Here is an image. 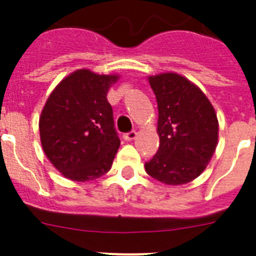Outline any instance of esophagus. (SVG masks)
Masks as SVG:
<instances>
[{"label":"esophagus","instance_id":"1","mask_svg":"<svg viewBox=\"0 0 256 256\" xmlns=\"http://www.w3.org/2000/svg\"><path fill=\"white\" fill-rule=\"evenodd\" d=\"M136 136H137L136 130H130V132H126V133H124V134H123L124 140H126V141L133 140V138H134Z\"/></svg>","mask_w":256,"mask_h":256}]
</instances>
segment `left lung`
<instances>
[{
	"label": "left lung",
	"mask_w": 256,
	"mask_h": 256,
	"mask_svg": "<svg viewBox=\"0 0 256 256\" xmlns=\"http://www.w3.org/2000/svg\"><path fill=\"white\" fill-rule=\"evenodd\" d=\"M158 104L160 148L145 170L164 184L198 178L210 161L218 140V120L204 92L176 73L149 77Z\"/></svg>",
	"instance_id": "left-lung-1"
}]
</instances>
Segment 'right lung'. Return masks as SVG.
Masks as SVG:
<instances>
[{"label":"right lung","instance_id":"right-lung-1","mask_svg":"<svg viewBox=\"0 0 256 256\" xmlns=\"http://www.w3.org/2000/svg\"><path fill=\"white\" fill-rule=\"evenodd\" d=\"M118 78L80 69L47 99L39 120L40 140L50 164L65 178L94 180L111 168L120 138L107 92Z\"/></svg>","mask_w":256,"mask_h":256}]
</instances>
